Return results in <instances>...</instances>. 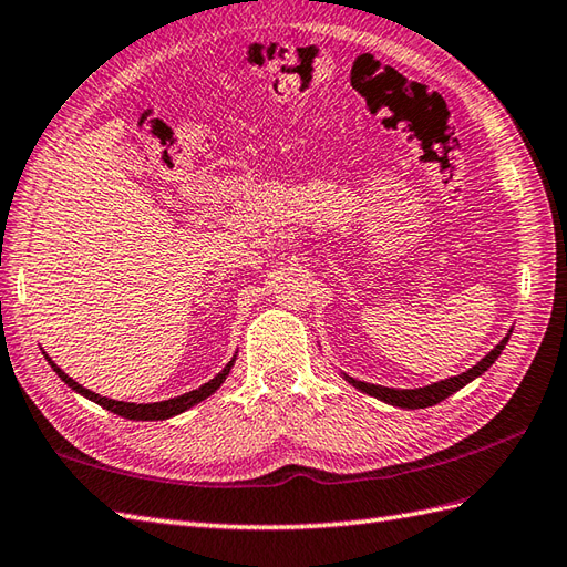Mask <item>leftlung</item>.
<instances>
[{"instance_id": "1", "label": "left lung", "mask_w": 567, "mask_h": 567, "mask_svg": "<svg viewBox=\"0 0 567 567\" xmlns=\"http://www.w3.org/2000/svg\"><path fill=\"white\" fill-rule=\"evenodd\" d=\"M505 343H507V338L495 350H491L488 354H485V358L476 367H473V370L458 374V377H452V379H444V381H440V384H432V386H425V389H405V391H401V389H386V386H377V384H364V381H358V379H352V377H346V379L350 381L352 386H358L360 391L370 393V396L386 401L391 405L427 408V405H434V403L444 401L446 396H452L454 391L466 386L471 379H476L478 374H483L485 370H488V367L497 360V354L503 352Z\"/></svg>"}]
</instances>
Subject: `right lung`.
<instances>
[{
    "label": "right lung",
    "mask_w": 567,
    "mask_h": 567,
    "mask_svg": "<svg viewBox=\"0 0 567 567\" xmlns=\"http://www.w3.org/2000/svg\"><path fill=\"white\" fill-rule=\"evenodd\" d=\"M231 362H234V360H231ZM231 362H229L227 367H224V370H221L215 379H209L207 384H203L200 389L183 393V396H176V399L159 401V403H125V401H113V399L99 396V393L84 389L82 384H76V381H74L72 377L64 374L55 362H50V364H52V370L58 372V377L64 381V384H68L70 389H74L76 393H82V396H86L89 401H94V403L103 405L105 411H111V413H115V415H123V417H127V420H166V417H174V415H178V413H183V411H188L190 405L205 401L207 396H213V393L219 389L221 381L227 379V374H229V370H231Z\"/></svg>",
    "instance_id": "right-lung-1"
}]
</instances>
